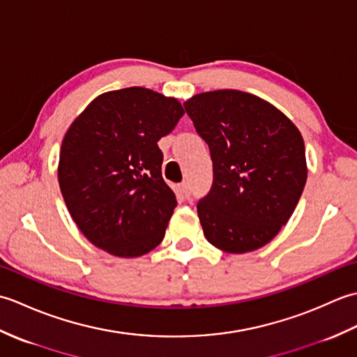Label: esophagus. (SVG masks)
Masks as SVG:
<instances>
[{
    "label": "esophagus",
    "mask_w": 357,
    "mask_h": 357,
    "mask_svg": "<svg viewBox=\"0 0 357 357\" xmlns=\"http://www.w3.org/2000/svg\"><path fill=\"white\" fill-rule=\"evenodd\" d=\"M181 187V192H183V195L185 196L187 199H190V196H192V188H190V184L187 183V181H184L183 184L179 185Z\"/></svg>",
    "instance_id": "34e87169"
}]
</instances>
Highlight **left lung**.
<instances>
[{"label": "left lung", "mask_w": 357, "mask_h": 357, "mask_svg": "<svg viewBox=\"0 0 357 357\" xmlns=\"http://www.w3.org/2000/svg\"><path fill=\"white\" fill-rule=\"evenodd\" d=\"M184 107L213 162V184L198 202L207 241L227 253L268 244L307 183L298 127L275 105L239 90L195 95Z\"/></svg>", "instance_id": "8db88e82"}]
</instances>
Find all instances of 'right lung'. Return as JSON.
I'll return each instance as SVG.
<instances>
[{
    "label": "right lung",
    "instance_id": "1",
    "mask_svg": "<svg viewBox=\"0 0 357 357\" xmlns=\"http://www.w3.org/2000/svg\"><path fill=\"white\" fill-rule=\"evenodd\" d=\"M184 109L144 87L102 93L67 130L58 181L82 234L113 256L136 257L161 244L176 207L162 179L158 141Z\"/></svg>",
    "mask_w": 357,
    "mask_h": 357
}]
</instances>
